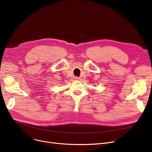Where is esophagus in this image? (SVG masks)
<instances>
[{"mask_svg": "<svg viewBox=\"0 0 152 152\" xmlns=\"http://www.w3.org/2000/svg\"><path fill=\"white\" fill-rule=\"evenodd\" d=\"M80 77H75V79L76 80H80Z\"/></svg>", "mask_w": 152, "mask_h": 152, "instance_id": "34e87169", "label": "esophagus"}]
</instances>
